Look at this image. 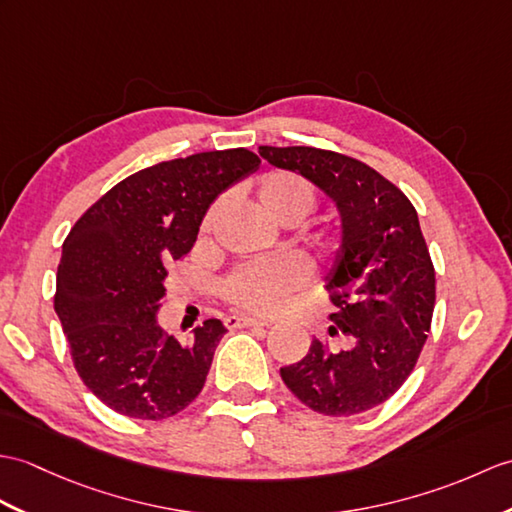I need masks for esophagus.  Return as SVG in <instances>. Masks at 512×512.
<instances>
[{
    "instance_id": "34e87169",
    "label": "esophagus",
    "mask_w": 512,
    "mask_h": 512,
    "mask_svg": "<svg viewBox=\"0 0 512 512\" xmlns=\"http://www.w3.org/2000/svg\"><path fill=\"white\" fill-rule=\"evenodd\" d=\"M224 325L229 329H240V327H268V320L261 318H253V316H229L224 320Z\"/></svg>"
}]
</instances>
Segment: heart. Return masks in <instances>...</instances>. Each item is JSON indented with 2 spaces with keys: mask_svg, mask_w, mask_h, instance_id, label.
Segmentation results:
<instances>
[{
  "mask_svg": "<svg viewBox=\"0 0 512 512\" xmlns=\"http://www.w3.org/2000/svg\"><path fill=\"white\" fill-rule=\"evenodd\" d=\"M257 202L270 220L292 227L314 209L316 192L305 176L288 170H275L261 176L257 185ZM218 213L220 205L209 211L205 224H202L205 231L211 227ZM307 277H310V268L301 257L279 255L240 266L224 281L222 292L227 301L240 310L272 314L281 310L292 292L303 288Z\"/></svg>",
  "mask_w": 512,
  "mask_h": 512,
  "instance_id": "b5f03b06",
  "label": "heart"
}]
</instances>
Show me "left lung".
<instances>
[{
    "mask_svg": "<svg viewBox=\"0 0 512 512\" xmlns=\"http://www.w3.org/2000/svg\"><path fill=\"white\" fill-rule=\"evenodd\" d=\"M281 170L299 172L336 202L342 244L325 277L334 314L331 351L312 340L305 358L281 368L307 408L351 417L395 395L412 373L432 325L436 275L417 209L397 185L347 154L310 146H259Z\"/></svg>",
    "mask_w": 512,
    "mask_h": 512,
    "instance_id": "left-lung-1",
    "label": "left lung"
}]
</instances>
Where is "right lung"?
Returning <instances> with one entry per match:
<instances>
[{
    "mask_svg": "<svg viewBox=\"0 0 512 512\" xmlns=\"http://www.w3.org/2000/svg\"><path fill=\"white\" fill-rule=\"evenodd\" d=\"M259 163L244 148L157 163L111 187L69 231L54 310L80 379L104 406L161 421L198 397L227 329L209 318L187 344L165 334V266L192 251L211 202Z\"/></svg>",
    "mask_w": 512,
    "mask_h": 512,
    "instance_id": "right-lung-1",
    "label": "right lung"
}]
</instances>
